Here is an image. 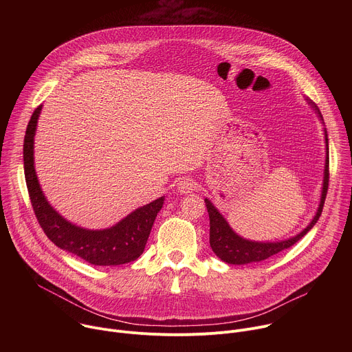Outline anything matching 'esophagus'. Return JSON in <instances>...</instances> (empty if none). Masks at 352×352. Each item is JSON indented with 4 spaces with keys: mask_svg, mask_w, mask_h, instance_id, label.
<instances>
[{
    "mask_svg": "<svg viewBox=\"0 0 352 352\" xmlns=\"http://www.w3.org/2000/svg\"><path fill=\"white\" fill-rule=\"evenodd\" d=\"M196 182L190 178H184L177 184V190L179 193H192L193 190H196Z\"/></svg>",
    "mask_w": 352,
    "mask_h": 352,
    "instance_id": "1",
    "label": "esophagus"
}]
</instances>
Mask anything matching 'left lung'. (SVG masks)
Returning a JSON list of instances; mask_svg holds the SVG:
<instances>
[{"label": "left lung", "mask_w": 352, "mask_h": 352, "mask_svg": "<svg viewBox=\"0 0 352 352\" xmlns=\"http://www.w3.org/2000/svg\"><path fill=\"white\" fill-rule=\"evenodd\" d=\"M315 113L318 114L319 120L323 122V117L316 107L315 103H312L311 100H308ZM324 129V142H326V160H324V171H323V185H322V195H320V204L316 210V214L314 216L312 221L308 224L307 228H304L299 234L295 236H291L284 241H277V242H259V241H250L246 238H242L238 235L227 223L224 216L216 209V206L210 202V200L206 197L205 204L208 208L209 219H210V246L213 249V252L216 256H219L223 262L228 265H248V263H255V262H262L281 250L292 246L295 242H298L307 232L318 223L323 205H324V199L329 188V139H327V131Z\"/></svg>", "instance_id": "left-lung-1"}]
</instances>
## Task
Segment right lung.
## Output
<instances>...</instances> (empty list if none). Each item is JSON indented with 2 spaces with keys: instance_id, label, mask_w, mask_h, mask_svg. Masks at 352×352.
<instances>
[{
  "instance_id": "obj_1",
  "label": "right lung",
  "mask_w": 352,
  "mask_h": 352,
  "mask_svg": "<svg viewBox=\"0 0 352 352\" xmlns=\"http://www.w3.org/2000/svg\"><path fill=\"white\" fill-rule=\"evenodd\" d=\"M41 107L40 104L34 110L26 128L23 167L30 202L43 231L58 248L94 266H118L136 261L143 254L157 213L163 208L164 196L138 208L104 230L82 228L64 219L47 202L34 170V135Z\"/></svg>"
}]
</instances>
